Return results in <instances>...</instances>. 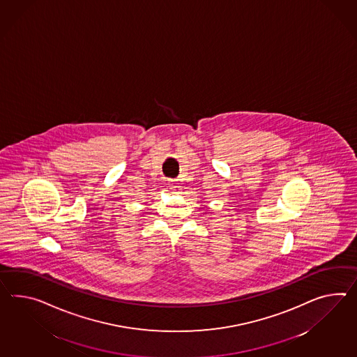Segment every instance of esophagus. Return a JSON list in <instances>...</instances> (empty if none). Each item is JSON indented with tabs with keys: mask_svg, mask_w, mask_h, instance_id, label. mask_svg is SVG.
<instances>
[{
	"mask_svg": "<svg viewBox=\"0 0 357 357\" xmlns=\"http://www.w3.org/2000/svg\"><path fill=\"white\" fill-rule=\"evenodd\" d=\"M169 185H170V190L174 192L175 195H179L181 193V185H179V183L176 182V181H170L169 182Z\"/></svg>",
	"mask_w": 357,
	"mask_h": 357,
	"instance_id": "obj_1",
	"label": "esophagus"
}]
</instances>
